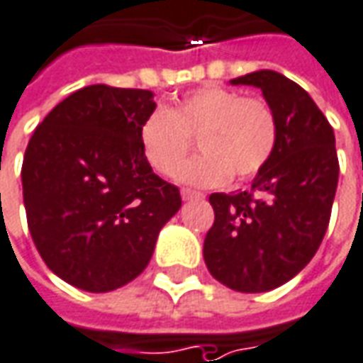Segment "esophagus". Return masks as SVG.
Returning <instances> with one entry per match:
<instances>
[{
    "label": "esophagus",
    "instance_id": "obj_1",
    "mask_svg": "<svg viewBox=\"0 0 363 363\" xmlns=\"http://www.w3.org/2000/svg\"><path fill=\"white\" fill-rule=\"evenodd\" d=\"M203 194H199V191H191V189H182V199L184 201H191V199H201Z\"/></svg>",
    "mask_w": 363,
    "mask_h": 363
}]
</instances>
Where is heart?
Listing matches in <instances>:
<instances>
[{"label": "heart", "mask_w": 363, "mask_h": 363, "mask_svg": "<svg viewBox=\"0 0 363 363\" xmlns=\"http://www.w3.org/2000/svg\"><path fill=\"white\" fill-rule=\"evenodd\" d=\"M189 138L202 156L179 172V182L219 187L231 176H257L277 150L279 120L267 101L206 84L184 94L169 108H156L140 124V148L160 176H176Z\"/></svg>", "instance_id": "b5f03b06"}]
</instances>
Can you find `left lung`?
I'll return each instance as SVG.
<instances>
[{"label":"left lung","instance_id":"1","mask_svg":"<svg viewBox=\"0 0 363 363\" xmlns=\"http://www.w3.org/2000/svg\"><path fill=\"white\" fill-rule=\"evenodd\" d=\"M231 84L261 89L279 142L251 189L209 196L215 221L203 259L225 286L267 292L296 277L324 239L338 187L336 138L311 94L281 72L262 69Z\"/></svg>","mask_w":363,"mask_h":363}]
</instances>
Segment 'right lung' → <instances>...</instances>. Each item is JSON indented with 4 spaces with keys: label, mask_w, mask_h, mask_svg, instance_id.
I'll return each mask as SVG.
<instances>
[{
    "label": "right lung",
    "mask_w": 363,
    "mask_h": 363,
    "mask_svg": "<svg viewBox=\"0 0 363 363\" xmlns=\"http://www.w3.org/2000/svg\"><path fill=\"white\" fill-rule=\"evenodd\" d=\"M154 92L91 84L45 116L25 150L27 225L45 264L86 292H108L148 267L157 233L182 207L152 172L140 124Z\"/></svg>",
    "instance_id": "add662e5"
}]
</instances>
